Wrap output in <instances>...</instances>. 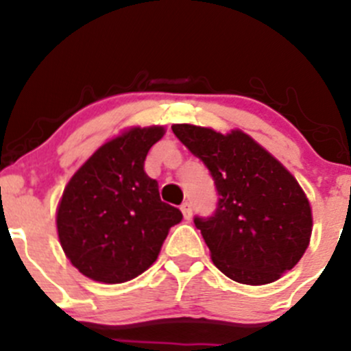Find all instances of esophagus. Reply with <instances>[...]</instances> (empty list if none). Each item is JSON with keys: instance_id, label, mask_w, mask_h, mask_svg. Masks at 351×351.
I'll use <instances>...</instances> for the list:
<instances>
[{"instance_id": "34e87169", "label": "esophagus", "mask_w": 351, "mask_h": 351, "mask_svg": "<svg viewBox=\"0 0 351 351\" xmlns=\"http://www.w3.org/2000/svg\"><path fill=\"white\" fill-rule=\"evenodd\" d=\"M182 212H183V217L185 219H190L192 217V204H190V202H183L182 204Z\"/></svg>"}]
</instances>
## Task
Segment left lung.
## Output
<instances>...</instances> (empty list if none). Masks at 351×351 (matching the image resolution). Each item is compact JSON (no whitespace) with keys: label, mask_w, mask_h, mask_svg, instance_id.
Segmentation results:
<instances>
[{"label":"left lung","mask_w":351,"mask_h":351,"mask_svg":"<svg viewBox=\"0 0 351 351\" xmlns=\"http://www.w3.org/2000/svg\"><path fill=\"white\" fill-rule=\"evenodd\" d=\"M171 129L214 178L217 208L193 222L215 267L246 285L271 284L292 270L309 246L313 214L289 169L241 130L224 136L190 123Z\"/></svg>","instance_id":"obj_1"}]
</instances>
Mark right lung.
Instances as JSON below:
<instances>
[{
    "mask_svg": "<svg viewBox=\"0 0 351 351\" xmlns=\"http://www.w3.org/2000/svg\"><path fill=\"white\" fill-rule=\"evenodd\" d=\"M162 127H132L105 143L74 173L58 208V234L71 263L88 278L122 284L158 258L182 212L159 198L144 161Z\"/></svg>",
    "mask_w": 351,
    "mask_h": 351,
    "instance_id": "right-lung-1",
    "label": "right lung"
}]
</instances>
